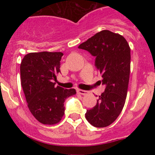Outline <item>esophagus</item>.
<instances>
[{
	"mask_svg": "<svg viewBox=\"0 0 155 155\" xmlns=\"http://www.w3.org/2000/svg\"><path fill=\"white\" fill-rule=\"evenodd\" d=\"M77 92L80 94H82V95H85V94H87V93H88V91L82 89H77Z\"/></svg>",
	"mask_w": 155,
	"mask_h": 155,
	"instance_id": "1",
	"label": "esophagus"
}]
</instances>
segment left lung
<instances>
[{"instance_id":"8db88e82","label":"left lung","mask_w":155,"mask_h":155,"mask_svg":"<svg viewBox=\"0 0 155 155\" xmlns=\"http://www.w3.org/2000/svg\"><path fill=\"white\" fill-rule=\"evenodd\" d=\"M78 48L95 57L94 66L102 74V84L105 85L96 105L87 110L85 118L93 127H108L120 116L125 104L130 71V49L124 36L109 30L99 31Z\"/></svg>"}]
</instances>
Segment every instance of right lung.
<instances>
[{"instance_id": "obj_1", "label": "right lung", "mask_w": 155, "mask_h": 155, "mask_svg": "<svg viewBox=\"0 0 155 155\" xmlns=\"http://www.w3.org/2000/svg\"><path fill=\"white\" fill-rule=\"evenodd\" d=\"M61 52L30 53L20 66L21 84L28 107L42 124L53 125L64 114V101L76 94L74 88L56 87L57 74L61 72Z\"/></svg>"}]
</instances>
